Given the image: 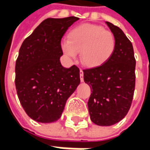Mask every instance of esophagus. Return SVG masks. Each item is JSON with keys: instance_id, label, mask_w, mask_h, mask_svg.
I'll list each match as a JSON object with an SVG mask.
<instances>
[{"instance_id": "34e87169", "label": "esophagus", "mask_w": 150, "mask_h": 150, "mask_svg": "<svg viewBox=\"0 0 150 150\" xmlns=\"http://www.w3.org/2000/svg\"><path fill=\"white\" fill-rule=\"evenodd\" d=\"M79 75H80V80H81V82H83V71L82 69L79 70Z\"/></svg>"}]
</instances>
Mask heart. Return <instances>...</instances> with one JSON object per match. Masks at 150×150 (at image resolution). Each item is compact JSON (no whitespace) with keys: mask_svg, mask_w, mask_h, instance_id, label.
Listing matches in <instances>:
<instances>
[{"mask_svg":"<svg viewBox=\"0 0 150 150\" xmlns=\"http://www.w3.org/2000/svg\"><path fill=\"white\" fill-rule=\"evenodd\" d=\"M116 45L112 32L97 25L83 24L70 31L67 41L62 43V49L72 59L80 52V60L83 65L97 67L112 57Z\"/></svg>","mask_w":150,"mask_h":150,"instance_id":"heart-1","label":"heart"}]
</instances>
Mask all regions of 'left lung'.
Masks as SVG:
<instances>
[{
    "label": "left lung",
    "instance_id": "8db88e82",
    "mask_svg": "<svg viewBox=\"0 0 150 150\" xmlns=\"http://www.w3.org/2000/svg\"><path fill=\"white\" fill-rule=\"evenodd\" d=\"M115 35L116 45L103 65L83 70L84 82L91 88L88 106L92 122L100 126L115 125L125 117L135 90L136 59L133 47L116 25L106 21Z\"/></svg>",
    "mask_w": 150,
    "mask_h": 150
}]
</instances>
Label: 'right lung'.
I'll list each match as a JSON object with an SVG mask.
<instances>
[{
    "label": "right lung",
    "instance_id": "1",
    "mask_svg": "<svg viewBox=\"0 0 150 150\" xmlns=\"http://www.w3.org/2000/svg\"><path fill=\"white\" fill-rule=\"evenodd\" d=\"M79 18H47L21 44L15 66V86L25 112L41 123L61 117L66 102L80 83L79 69L61 65V40Z\"/></svg>",
    "mask_w": 150,
    "mask_h": 150
}]
</instances>
